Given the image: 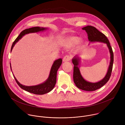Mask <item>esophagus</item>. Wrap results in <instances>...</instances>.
<instances>
[{"label":"esophagus","mask_w":125,"mask_h":125,"mask_svg":"<svg viewBox=\"0 0 125 125\" xmlns=\"http://www.w3.org/2000/svg\"><path fill=\"white\" fill-rule=\"evenodd\" d=\"M71 59V56L70 55H66L64 57L63 59V62H67L70 60V59Z\"/></svg>","instance_id":"esophagus-1"}]
</instances>
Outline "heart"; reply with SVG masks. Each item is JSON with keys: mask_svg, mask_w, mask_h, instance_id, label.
I'll return each instance as SVG.
<instances>
[{"mask_svg": "<svg viewBox=\"0 0 125 125\" xmlns=\"http://www.w3.org/2000/svg\"><path fill=\"white\" fill-rule=\"evenodd\" d=\"M78 40L79 38L77 37H70L66 41V45L69 46L75 44L78 42Z\"/></svg>", "mask_w": 125, "mask_h": 125, "instance_id": "b5f03b06", "label": "heart"}]
</instances>
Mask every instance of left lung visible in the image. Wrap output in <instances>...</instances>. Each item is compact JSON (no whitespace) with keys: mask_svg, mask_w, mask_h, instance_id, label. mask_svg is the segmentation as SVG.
<instances>
[{"mask_svg":"<svg viewBox=\"0 0 125 125\" xmlns=\"http://www.w3.org/2000/svg\"><path fill=\"white\" fill-rule=\"evenodd\" d=\"M82 29L85 30L86 32L88 41H90V42H100L106 43L108 46L110 54V62L107 72L102 80L97 83L87 82L83 78L78 67L80 59L78 55L75 56L72 60L74 65L73 80L77 87L81 90L85 91H94L103 86L109 81L110 78L114 61L113 52L108 39L103 33L99 31L95 27L91 26H87L82 28Z\"/></svg>","mask_w":125,"mask_h":125,"instance_id":"8db88e82","label":"left lung"}]
</instances>
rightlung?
I'll list each match as a JSON object with an SVG mask.
<instances>
[{"instance_id": "add662e5", "label": "right lung", "mask_w": 125, "mask_h": 125, "mask_svg": "<svg viewBox=\"0 0 125 125\" xmlns=\"http://www.w3.org/2000/svg\"><path fill=\"white\" fill-rule=\"evenodd\" d=\"M47 28H43V27H34L29 29H27L23 31L19 35L16 39L13 42L11 48V52L12 50L13 47L14 46L15 44L16 43L20 40L23 36L26 34H28L29 33H33V32H37L41 31H43L45 30H46ZM62 62V60L61 58H59L57 60H56L54 63H53L51 70L50 74L48 79L44 82L43 83L41 84L37 85H33V86H26L21 84L18 81H17L16 78L13 75L14 78L17 83V84L19 85V86L22 88L23 90L27 91L30 93H32L35 94H39L42 95L48 93L51 91L53 88L55 86V85L56 83V77H57V72L58 69L59 68L60 66H61ZM11 65V64H10ZM11 70V66H10Z\"/></svg>"}]
</instances>
